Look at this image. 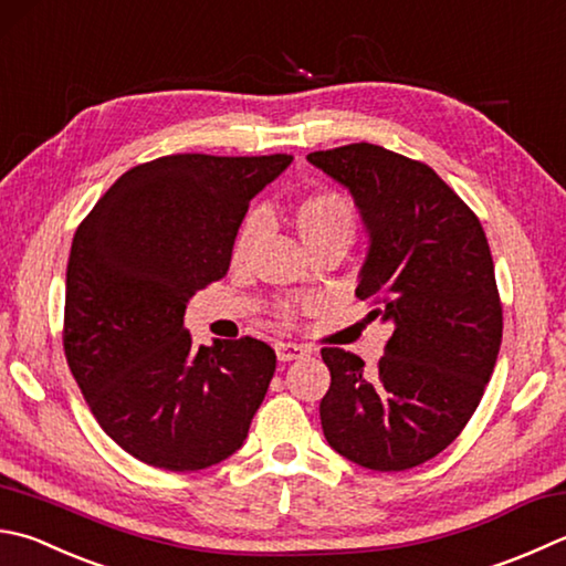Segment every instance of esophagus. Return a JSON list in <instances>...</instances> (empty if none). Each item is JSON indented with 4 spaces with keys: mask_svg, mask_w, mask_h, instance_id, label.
<instances>
[{
    "mask_svg": "<svg viewBox=\"0 0 566 566\" xmlns=\"http://www.w3.org/2000/svg\"><path fill=\"white\" fill-rule=\"evenodd\" d=\"M307 355V349L303 345H295V343H279L275 345V357L281 361H291V359H301Z\"/></svg>",
    "mask_w": 566,
    "mask_h": 566,
    "instance_id": "34e87169",
    "label": "esophagus"
}]
</instances>
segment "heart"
I'll list each match as a JSON object with an SVG mask.
<instances>
[{
  "mask_svg": "<svg viewBox=\"0 0 566 566\" xmlns=\"http://www.w3.org/2000/svg\"><path fill=\"white\" fill-rule=\"evenodd\" d=\"M291 221L307 251L325 247V243H343V247H347L357 229L355 211H352L349 201L343 195H337V191H313V195L301 197L291 209ZM259 229V214H253L241 223L231 249L233 263H241L247 259Z\"/></svg>",
  "mask_w": 566,
  "mask_h": 566,
  "instance_id": "obj_1",
  "label": "heart"
}]
</instances>
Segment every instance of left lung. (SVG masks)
Wrapping results in <instances>:
<instances>
[{"label": "left lung", "instance_id": "left-lung-1", "mask_svg": "<svg viewBox=\"0 0 566 566\" xmlns=\"http://www.w3.org/2000/svg\"><path fill=\"white\" fill-rule=\"evenodd\" d=\"M307 163L343 185L369 249L357 297L394 333L375 375L325 347L319 401L333 449L369 471H407L455 441L481 403L503 343L495 265L481 221L429 165L355 143Z\"/></svg>", "mask_w": 566, "mask_h": 566}]
</instances>
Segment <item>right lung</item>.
Here are the masks:
<instances>
[{"instance_id":"1","label":"right lung","mask_w":566,"mask_h":566,"mask_svg":"<svg viewBox=\"0 0 566 566\" xmlns=\"http://www.w3.org/2000/svg\"><path fill=\"white\" fill-rule=\"evenodd\" d=\"M291 155H169L137 165L71 243L63 349L101 429L147 465L201 471L237 453L275 352L253 337L197 347L189 297L227 275L249 201Z\"/></svg>"}]
</instances>
